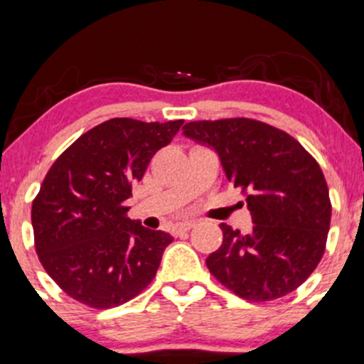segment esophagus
I'll return each instance as SVG.
<instances>
[{
	"label": "esophagus",
	"mask_w": 364,
	"mask_h": 364,
	"mask_svg": "<svg viewBox=\"0 0 364 364\" xmlns=\"http://www.w3.org/2000/svg\"><path fill=\"white\" fill-rule=\"evenodd\" d=\"M193 221H181V223H178V225H176V228H174V230L176 232H188L190 230V228H192L193 227Z\"/></svg>",
	"instance_id": "1"
}]
</instances>
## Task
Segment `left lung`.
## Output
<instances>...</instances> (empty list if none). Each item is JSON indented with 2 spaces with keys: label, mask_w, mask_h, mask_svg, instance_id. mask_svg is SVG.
Returning <instances> with one entry per match:
<instances>
[{
  "label": "left lung",
  "mask_w": 364,
  "mask_h": 364,
  "mask_svg": "<svg viewBox=\"0 0 364 364\" xmlns=\"http://www.w3.org/2000/svg\"><path fill=\"white\" fill-rule=\"evenodd\" d=\"M183 134L218 153L255 223L250 233L220 225L223 242L205 259L209 272L250 301L294 291L323 258L330 230L319 164L289 134L251 118L190 122Z\"/></svg>",
  "instance_id": "obj_1"
}]
</instances>
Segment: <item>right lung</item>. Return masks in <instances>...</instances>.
Listing matches in <instances>:
<instances>
[{
	"mask_svg": "<svg viewBox=\"0 0 364 364\" xmlns=\"http://www.w3.org/2000/svg\"><path fill=\"white\" fill-rule=\"evenodd\" d=\"M183 120L112 118L53 162L33 200L34 247L64 293L94 309L137 296L155 277L169 233L127 218L125 200Z\"/></svg>",
	"mask_w": 364,
	"mask_h": 364,
	"instance_id": "right-lung-1",
	"label": "right lung"
}]
</instances>
